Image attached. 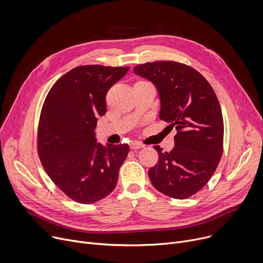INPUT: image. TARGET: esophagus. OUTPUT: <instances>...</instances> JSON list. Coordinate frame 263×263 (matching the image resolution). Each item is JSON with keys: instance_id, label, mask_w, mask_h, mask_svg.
Listing matches in <instances>:
<instances>
[{"instance_id": "1", "label": "esophagus", "mask_w": 263, "mask_h": 263, "mask_svg": "<svg viewBox=\"0 0 263 263\" xmlns=\"http://www.w3.org/2000/svg\"><path fill=\"white\" fill-rule=\"evenodd\" d=\"M144 147H145V145H143L142 143H139V142H134V143L130 144V148L132 150H139V149L144 148Z\"/></svg>"}]
</instances>
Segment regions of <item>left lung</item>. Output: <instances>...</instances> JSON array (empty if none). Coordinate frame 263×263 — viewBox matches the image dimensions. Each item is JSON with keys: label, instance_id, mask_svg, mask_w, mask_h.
<instances>
[{"label": "left lung", "instance_id": "left-lung-1", "mask_svg": "<svg viewBox=\"0 0 263 263\" xmlns=\"http://www.w3.org/2000/svg\"><path fill=\"white\" fill-rule=\"evenodd\" d=\"M133 72L155 85L159 117L177 130L170 153L155 146L159 161L148 172L150 181L173 198L194 195L210 180L223 154L224 122L215 92L198 71L180 63H146Z\"/></svg>", "mask_w": 263, "mask_h": 263}]
</instances>
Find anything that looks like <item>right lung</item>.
I'll return each mask as SVG.
<instances>
[{
    "label": "right lung",
    "mask_w": 263,
    "mask_h": 263,
    "mask_svg": "<svg viewBox=\"0 0 263 263\" xmlns=\"http://www.w3.org/2000/svg\"><path fill=\"white\" fill-rule=\"evenodd\" d=\"M129 67L80 66L50 89L41 109L38 154L51 180L80 203L106 197L118 180L129 146L97 142L98 116L106 113L105 96Z\"/></svg>",
    "instance_id": "add662e5"
}]
</instances>
